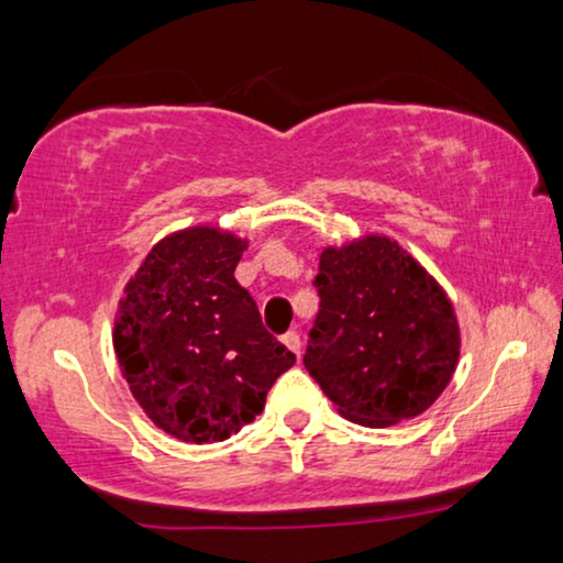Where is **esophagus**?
I'll return each mask as SVG.
<instances>
[{
	"label": "esophagus",
	"instance_id": "34e87169",
	"mask_svg": "<svg viewBox=\"0 0 563 563\" xmlns=\"http://www.w3.org/2000/svg\"><path fill=\"white\" fill-rule=\"evenodd\" d=\"M283 344L288 346V350L300 360V334H298V331H288V334L283 336Z\"/></svg>",
	"mask_w": 563,
	"mask_h": 563
}]
</instances>
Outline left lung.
I'll return each instance as SVG.
<instances>
[{"instance_id": "obj_1", "label": "left lung", "mask_w": 563, "mask_h": 563, "mask_svg": "<svg viewBox=\"0 0 563 563\" xmlns=\"http://www.w3.org/2000/svg\"><path fill=\"white\" fill-rule=\"evenodd\" d=\"M321 308L303 364L339 413L369 429L421 416L459 362V321L437 278L398 242L364 234L319 260Z\"/></svg>"}]
</instances>
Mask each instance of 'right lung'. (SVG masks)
Masks as SVG:
<instances>
[{"mask_svg":"<svg viewBox=\"0 0 563 563\" xmlns=\"http://www.w3.org/2000/svg\"><path fill=\"white\" fill-rule=\"evenodd\" d=\"M244 250L247 240L219 227L180 229L124 285L114 321L122 377L150 421L180 441L240 433L296 362L234 278Z\"/></svg>","mask_w":563,"mask_h":563,"instance_id":"add662e5","label":"right lung"}]
</instances>
